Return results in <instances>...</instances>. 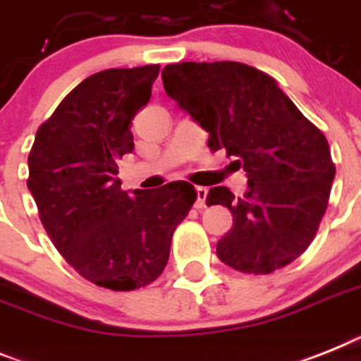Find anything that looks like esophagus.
<instances>
[{"label": "esophagus", "mask_w": 361, "mask_h": 361, "mask_svg": "<svg viewBox=\"0 0 361 361\" xmlns=\"http://www.w3.org/2000/svg\"><path fill=\"white\" fill-rule=\"evenodd\" d=\"M197 192V201H195V208H199V210H202L206 206V197H208V190L202 186H197L195 188Z\"/></svg>", "instance_id": "obj_1"}]
</instances>
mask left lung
<instances>
[{
  "instance_id": "1",
  "label": "left lung",
  "mask_w": 361,
  "mask_h": 361,
  "mask_svg": "<svg viewBox=\"0 0 361 361\" xmlns=\"http://www.w3.org/2000/svg\"><path fill=\"white\" fill-rule=\"evenodd\" d=\"M166 94L210 133L208 147L235 157L248 178L245 195L212 188L233 224L217 257L245 274H270L300 257L327 210L336 168L325 135L305 118L276 80L239 61L169 63Z\"/></svg>"
}]
</instances>
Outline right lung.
Returning <instances> with one entry per match:
<instances>
[{
	"mask_svg": "<svg viewBox=\"0 0 361 361\" xmlns=\"http://www.w3.org/2000/svg\"><path fill=\"white\" fill-rule=\"evenodd\" d=\"M159 69L85 78L39 126L29 153L27 186L49 237L80 276L109 290L155 281L197 199L186 180L128 193L116 177L118 160L135 149L131 120L149 102Z\"/></svg>",
	"mask_w": 361,
	"mask_h": 361,
	"instance_id": "1",
	"label": "right lung"
}]
</instances>
